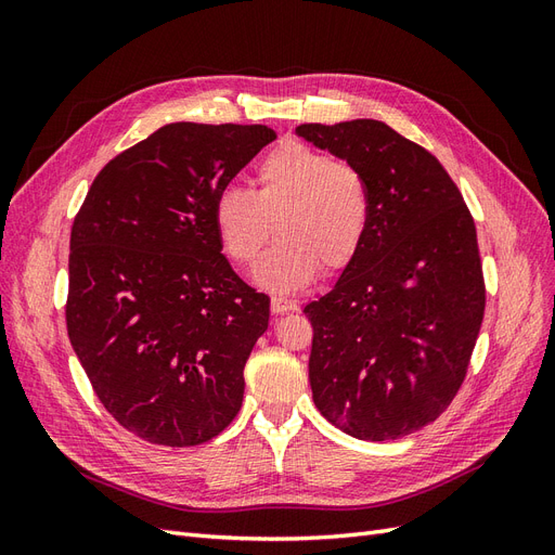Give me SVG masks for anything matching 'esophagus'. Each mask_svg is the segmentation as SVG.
Masks as SVG:
<instances>
[{"label": "esophagus", "instance_id": "34e87169", "mask_svg": "<svg viewBox=\"0 0 555 555\" xmlns=\"http://www.w3.org/2000/svg\"><path fill=\"white\" fill-rule=\"evenodd\" d=\"M271 310H273V314L294 312V310H298V304H296V300H289V298L273 296V298H271Z\"/></svg>", "mask_w": 555, "mask_h": 555}]
</instances>
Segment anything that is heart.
<instances>
[{
    "instance_id": "heart-1",
    "label": "heart",
    "mask_w": 555,
    "mask_h": 555,
    "mask_svg": "<svg viewBox=\"0 0 555 555\" xmlns=\"http://www.w3.org/2000/svg\"><path fill=\"white\" fill-rule=\"evenodd\" d=\"M373 220L365 178L306 143H282L257 166V192L224 184L212 222L229 259L255 263L273 236L280 241L259 261L255 280L275 294H294L326 271H343L361 251Z\"/></svg>"
}]
</instances>
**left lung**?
<instances>
[{
  "label": "left lung",
  "mask_w": 555,
  "mask_h": 555,
  "mask_svg": "<svg viewBox=\"0 0 555 555\" xmlns=\"http://www.w3.org/2000/svg\"><path fill=\"white\" fill-rule=\"evenodd\" d=\"M373 198L367 238L335 287L306 306L317 410L384 442L435 422L459 393L483 322L475 220L438 157L379 120L300 125Z\"/></svg>",
  "instance_id": "1"
}]
</instances>
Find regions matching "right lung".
Here are the masks:
<instances>
[{"mask_svg":"<svg viewBox=\"0 0 555 555\" xmlns=\"http://www.w3.org/2000/svg\"><path fill=\"white\" fill-rule=\"evenodd\" d=\"M275 131L173 122L111 159L72 227L66 331L117 424L164 447L220 435L271 298L222 255L215 196Z\"/></svg>","mask_w":555,"mask_h":555,"instance_id":"add662e5","label":"right lung"}]
</instances>
